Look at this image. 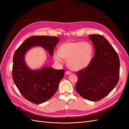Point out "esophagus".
I'll list each match as a JSON object with an SVG mask.
<instances>
[{"label": "esophagus", "mask_w": 129, "mask_h": 129, "mask_svg": "<svg viewBox=\"0 0 129 129\" xmlns=\"http://www.w3.org/2000/svg\"><path fill=\"white\" fill-rule=\"evenodd\" d=\"M72 73L71 72H69V71H67L66 72V75H69V74H71Z\"/></svg>", "instance_id": "34e87169"}]
</instances>
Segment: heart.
<instances>
[{
  "instance_id": "1",
  "label": "heart",
  "mask_w": 129,
  "mask_h": 129,
  "mask_svg": "<svg viewBox=\"0 0 129 129\" xmlns=\"http://www.w3.org/2000/svg\"><path fill=\"white\" fill-rule=\"evenodd\" d=\"M93 55V48L88 42L67 41L61 45L54 53L56 62L67 60V65L74 71L82 70L89 65Z\"/></svg>"
}]
</instances>
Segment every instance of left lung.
I'll list each match as a JSON object with an SVG mask.
<instances>
[{"instance_id":"obj_1","label":"left lung","mask_w":129,"mask_h":129,"mask_svg":"<svg viewBox=\"0 0 129 129\" xmlns=\"http://www.w3.org/2000/svg\"><path fill=\"white\" fill-rule=\"evenodd\" d=\"M95 54L87 67L77 72L75 89L79 94L89 101L102 100L117 84L120 62L117 53L102 36H89Z\"/></svg>"}]
</instances>
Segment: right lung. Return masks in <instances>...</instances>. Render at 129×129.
Listing matches in <instances>:
<instances>
[{
	"mask_svg": "<svg viewBox=\"0 0 129 129\" xmlns=\"http://www.w3.org/2000/svg\"><path fill=\"white\" fill-rule=\"evenodd\" d=\"M58 42L59 39L56 37L32 36L23 42L14 54L13 81L21 95L32 103L41 104L52 98L64 77V71L46 65L41 69H31L26 63L25 54L32 47L40 46L52 56Z\"/></svg>",
	"mask_w": 129,
	"mask_h": 129,
	"instance_id": "right-lung-1",
	"label": "right lung"
}]
</instances>
